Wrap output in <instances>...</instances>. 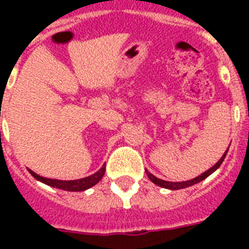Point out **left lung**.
<instances>
[{
  "label": "left lung",
  "instance_id": "1",
  "mask_svg": "<svg viewBox=\"0 0 249 249\" xmlns=\"http://www.w3.org/2000/svg\"><path fill=\"white\" fill-rule=\"evenodd\" d=\"M28 170H29V173L32 174L37 181L42 182V183H45V185L52 186V187L66 190V191H85V190L93 187V186L95 185L99 179H101L102 176H103V173H99V172H98V173H95L94 176H90V177L80 178V179H73V181H60V179H52V178L41 177V176L36 174L31 169Z\"/></svg>",
  "mask_w": 249,
  "mask_h": 249
}]
</instances>
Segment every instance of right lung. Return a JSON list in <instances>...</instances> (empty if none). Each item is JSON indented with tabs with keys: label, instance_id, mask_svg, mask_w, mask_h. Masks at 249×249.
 Wrapping results in <instances>:
<instances>
[{
	"label": "right lung",
	"instance_id": "1",
	"mask_svg": "<svg viewBox=\"0 0 249 249\" xmlns=\"http://www.w3.org/2000/svg\"><path fill=\"white\" fill-rule=\"evenodd\" d=\"M224 158H225V155H224ZM224 158H222V159L220 160V161H218V163L216 164V165H213L212 168H211V169L209 170H207V172H204V173L201 174V176H199V177H196V178H194V179H191V181H189L190 183H183V185L182 186H177V187H176V186H173V183H166V186L165 185H161V186H164V187H166V189H172V190H177V189H183V187H187V186H191V185H195V183H197V182H200L201 179H204V178H207L209 176V174H212L213 172H214V170L217 169V168H218V166L221 165V163H222V160H224ZM155 182V181H154ZM155 183H158V182H155Z\"/></svg>",
	"mask_w": 249,
	"mask_h": 249
}]
</instances>
